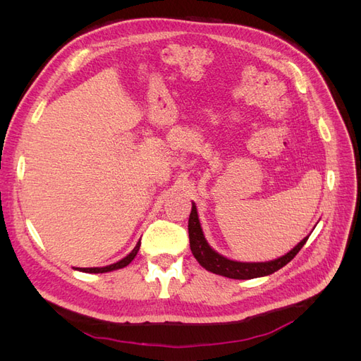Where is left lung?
Segmentation results:
<instances>
[{
    "label": "left lung",
    "instance_id": "left-lung-1",
    "mask_svg": "<svg viewBox=\"0 0 361 361\" xmlns=\"http://www.w3.org/2000/svg\"><path fill=\"white\" fill-rule=\"evenodd\" d=\"M188 235H190V247H191L192 255L204 269L214 272V274L224 276V277L235 279V280H250V279L272 274V272H276L280 268L288 265L289 262L295 256H297L298 251L302 248V245L307 243V239H309V236H305L298 245H295L289 251L288 255L281 256L276 260H269V262L231 260L221 255H218L216 251H214L209 247V244L206 243V239L202 232V227H200V221H199L197 207H195L194 203H192L190 220H188Z\"/></svg>",
    "mask_w": 361,
    "mask_h": 361
}]
</instances>
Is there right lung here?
Segmentation results:
<instances>
[{"instance_id": "obj_1", "label": "right lung", "mask_w": 361, "mask_h": 361, "mask_svg": "<svg viewBox=\"0 0 361 361\" xmlns=\"http://www.w3.org/2000/svg\"><path fill=\"white\" fill-rule=\"evenodd\" d=\"M140 245H141V243H137V245H135V248L130 251V253L126 256V257H123L122 260H118V262H116V264H113V265H108V267H104V268H75V269H80V271H82V272H90V274H102V272H108V271H114V269H120V268H125L126 265H129L130 262L134 260V257L137 256V253H138V250H140Z\"/></svg>"}]
</instances>
